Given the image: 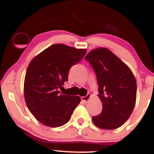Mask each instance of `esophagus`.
Returning <instances> with one entry per match:
<instances>
[{"mask_svg":"<svg viewBox=\"0 0 154 154\" xmlns=\"http://www.w3.org/2000/svg\"><path fill=\"white\" fill-rule=\"evenodd\" d=\"M91 95L90 94V93H88V94L87 95H85V96H82V97H81V99H82L83 101H88V100L90 99V98H91Z\"/></svg>","mask_w":154,"mask_h":154,"instance_id":"34e87169","label":"esophagus"}]
</instances>
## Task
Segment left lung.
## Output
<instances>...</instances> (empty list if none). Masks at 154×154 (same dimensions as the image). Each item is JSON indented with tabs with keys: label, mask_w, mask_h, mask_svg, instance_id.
I'll list each match as a JSON object with an SVG mask.
<instances>
[{
	"label": "left lung",
	"mask_w": 154,
	"mask_h": 154,
	"mask_svg": "<svg viewBox=\"0 0 154 154\" xmlns=\"http://www.w3.org/2000/svg\"><path fill=\"white\" fill-rule=\"evenodd\" d=\"M85 59L89 61L97 77L98 97L103 104L101 113L93 116V123L104 130L121 127L135 105L137 84L130 69L105 48L90 51Z\"/></svg>",
	"instance_id": "obj_1"
}]
</instances>
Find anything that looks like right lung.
Segmentation results:
<instances>
[{
  "mask_svg": "<svg viewBox=\"0 0 154 154\" xmlns=\"http://www.w3.org/2000/svg\"><path fill=\"white\" fill-rule=\"evenodd\" d=\"M86 51L55 44L29 63L24 84L25 102L35 119L45 126L65 125L80 102L79 96L63 94L59 90L68 80L70 68L81 61Z\"/></svg>",
  "mask_w": 154,
  "mask_h": 154,
  "instance_id": "1",
  "label": "right lung"
}]
</instances>
